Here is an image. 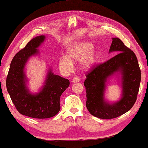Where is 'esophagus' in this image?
Returning a JSON list of instances; mask_svg holds the SVG:
<instances>
[{
    "label": "esophagus",
    "instance_id": "34e87169",
    "mask_svg": "<svg viewBox=\"0 0 148 148\" xmlns=\"http://www.w3.org/2000/svg\"><path fill=\"white\" fill-rule=\"evenodd\" d=\"M80 81V78L78 76H75L74 77L73 79H72V83H77Z\"/></svg>",
    "mask_w": 148,
    "mask_h": 148
}]
</instances>
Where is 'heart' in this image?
I'll use <instances>...</instances> for the list:
<instances>
[{
    "instance_id": "1",
    "label": "heart",
    "mask_w": 148,
    "mask_h": 148,
    "mask_svg": "<svg viewBox=\"0 0 148 148\" xmlns=\"http://www.w3.org/2000/svg\"><path fill=\"white\" fill-rule=\"evenodd\" d=\"M94 45L89 42H77L72 45L66 51L67 57H60L59 66L64 71L69 72L72 67V62L79 61V65L83 69L91 68L96 62L99 56V51L93 49Z\"/></svg>"
}]
</instances>
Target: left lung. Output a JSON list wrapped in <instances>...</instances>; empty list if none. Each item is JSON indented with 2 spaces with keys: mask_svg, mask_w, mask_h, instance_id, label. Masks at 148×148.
Returning <instances> with one entry per match:
<instances>
[{
  "mask_svg": "<svg viewBox=\"0 0 148 148\" xmlns=\"http://www.w3.org/2000/svg\"><path fill=\"white\" fill-rule=\"evenodd\" d=\"M117 53L105 63L94 65L86 74L84 82L86 92V106L94 116L110 119L121 116L131 109L137 100L141 79L137 56L118 38H113L109 53ZM120 71L122 79V96L114 103L104 100L108 78Z\"/></svg>",
  "mask_w": 148,
  "mask_h": 148,
  "instance_id": "8db88e82",
  "label": "left lung"
}]
</instances>
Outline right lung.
I'll return each mask as SVG.
<instances>
[{"label": "right lung", "mask_w": 148, "mask_h": 148, "mask_svg": "<svg viewBox=\"0 0 148 148\" xmlns=\"http://www.w3.org/2000/svg\"><path fill=\"white\" fill-rule=\"evenodd\" d=\"M45 39L43 35L30 40L18 52L11 61L6 78V87L11 101L20 114L36 119L54 117L60 110L61 95L69 87L70 82L49 69L44 85L38 93L32 94L29 90L24 72L29 58L39 53L37 48Z\"/></svg>", "instance_id": "1"}]
</instances>
